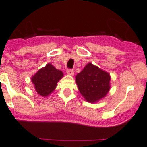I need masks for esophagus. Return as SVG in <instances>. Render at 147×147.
Wrapping results in <instances>:
<instances>
[{
	"mask_svg": "<svg viewBox=\"0 0 147 147\" xmlns=\"http://www.w3.org/2000/svg\"><path fill=\"white\" fill-rule=\"evenodd\" d=\"M67 73L68 74V75H74V70L73 69H67Z\"/></svg>",
	"mask_w": 147,
	"mask_h": 147,
	"instance_id": "34e87169",
	"label": "esophagus"
}]
</instances>
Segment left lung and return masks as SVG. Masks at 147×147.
<instances>
[{"mask_svg":"<svg viewBox=\"0 0 147 147\" xmlns=\"http://www.w3.org/2000/svg\"><path fill=\"white\" fill-rule=\"evenodd\" d=\"M111 76L92 63H88L75 76V81L81 95L88 102H96L109 91Z\"/></svg>","mask_w":147,"mask_h":147,"instance_id":"left-lung-1","label":"left lung"}]
</instances>
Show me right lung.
I'll use <instances>...</instances> for the list:
<instances>
[{"instance_id": "right-lung-1", "label": "right lung", "mask_w": 147, "mask_h": 147, "mask_svg": "<svg viewBox=\"0 0 147 147\" xmlns=\"http://www.w3.org/2000/svg\"><path fill=\"white\" fill-rule=\"evenodd\" d=\"M62 77V71L57 69L51 64H47L31 78V82L39 95L47 97L55 90L57 82Z\"/></svg>"}]
</instances>
